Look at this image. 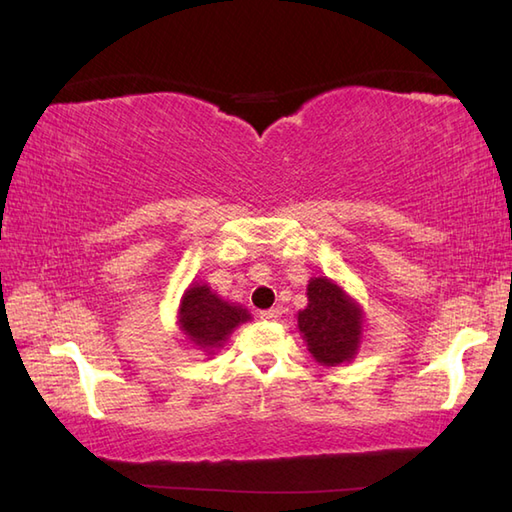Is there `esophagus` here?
Returning a JSON list of instances; mask_svg holds the SVG:
<instances>
[{
	"label": "esophagus",
	"instance_id": "esophagus-1",
	"mask_svg": "<svg viewBox=\"0 0 512 512\" xmlns=\"http://www.w3.org/2000/svg\"><path fill=\"white\" fill-rule=\"evenodd\" d=\"M259 318L261 320H279L281 318V310H279V307H270V310L259 312Z\"/></svg>",
	"mask_w": 512,
	"mask_h": 512
}]
</instances>
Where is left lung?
<instances>
[{"label":"left lung","mask_w":512,"mask_h":512,"mask_svg":"<svg viewBox=\"0 0 512 512\" xmlns=\"http://www.w3.org/2000/svg\"><path fill=\"white\" fill-rule=\"evenodd\" d=\"M299 331L314 360L323 366L351 362L362 342V307L327 277L307 283V307L299 312Z\"/></svg>","instance_id":"1"}]
</instances>
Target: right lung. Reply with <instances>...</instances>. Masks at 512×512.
Instances as JSON below:
<instances>
[{
	"mask_svg": "<svg viewBox=\"0 0 512 512\" xmlns=\"http://www.w3.org/2000/svg\"><path fill=\"white\" fill-rule=\"evenodd\" d=\"M251 320L242 305L220 299L207 283H192L185 290L178 310V325L187 340L198 349L213 353L229 340L237 325Z\"/></svg>",
	"mask_w": 512,
	"mask_h": 512,
	"instance_id": "add662e5",
	"label": "right lung"
}]
</instances>
